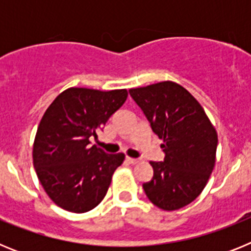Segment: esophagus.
Wrapping results in <instances>:
<instances>
[{"label":"esophagus","mask_w":251,"mask_h":251,"mask_svg":"<svg viewBox=\"0 0 251 251\" xmlns=\"http://www.w3.org/2000/svg\"><path fill=\"white\" fill-rule=\"evenodd\" d=\"M127 162L128 163H130V165H136V163H138L139 162V159H137V158H132V157H127Z\"/></svg>","instance_id":"34e87169"}]
</instances>
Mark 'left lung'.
<instances>
[{"mask_svg":"<svg viewBox=\"0 0 251 251\" xmlns=\"http://www.w3.org/2000/svg\"><path fill=\"white\" fill-rule=\"evenodd\" d=\"M129 94L141 106L153 132L163 141V162H152L153 178L143 188L153 205L178 210L202 192L216 162L217 132L201 104L175 81L134 88Z\"/></svg>","mask_w":251,"mask_h":251,"instance_id":"obj_1","label":"left lung"}]
</instances>
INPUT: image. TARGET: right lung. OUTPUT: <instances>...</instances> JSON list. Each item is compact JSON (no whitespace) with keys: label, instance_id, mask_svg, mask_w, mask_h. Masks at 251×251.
Wrapping results in <instances>:
<instances>
[{"label":"right lung","instance_id":"add662e5","mask_svg":"<svg viewBox=\"0 0 251 251\" xmlns=\"http://www.w3.org/2000/svg\"><path fill=\"white\" fill-rule=\"evenodd\" d=\"M127 89L69 88L44 113L32 147L40 183L52 202L83 214L105 197L124 153L108 154L90 145L97 129L127 100Z\"/></svg>","mask_w":251,"mask_h":251}]
</instances>
